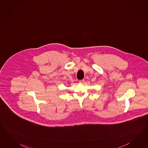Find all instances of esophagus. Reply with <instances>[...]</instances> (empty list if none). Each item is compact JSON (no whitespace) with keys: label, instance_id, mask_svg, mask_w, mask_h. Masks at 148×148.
Returning <instances> with one entry per match:
<instances>
[{"label":"esophagus","instance_id":"34e87169","mask_svg":"<svg viewBox=\"0 0 148 148\" xmlns=\"http://www.w3.org/2000/svg\"><path fill=\"white\" fill-rule=\"evenodd\" d=\"M84 82H85V80H84V79H82V80H80L79 81V83H82V84L84 83Z\"/></svg>","mask_w":148,"mask_h":148}]
</instances>
